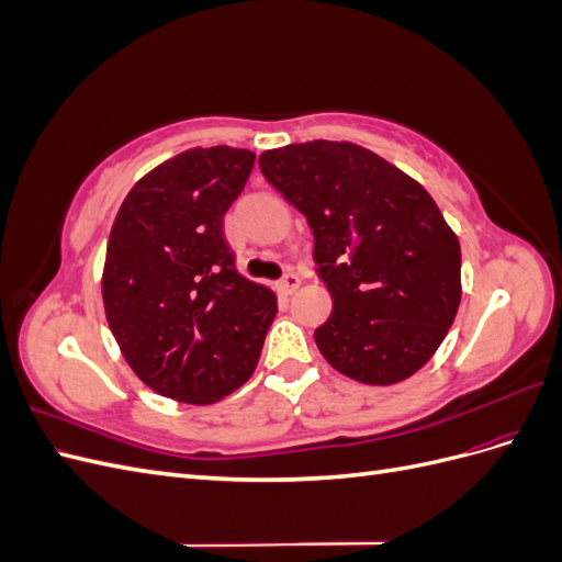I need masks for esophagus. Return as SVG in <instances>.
Returning a JSON list of instances; mask_svg holds the SVG:
<instances>
[{"label":"esophagus","instance_id":"1","mask_svg":"<svg viewBox=\"0 0 562 562\" xmlns=\"http://www.w3.org/2000/svg\"><path fill=\"white\" fill-rule=\"evenodd\" d=\"M300 283H302V279L297 277V274H285L279 283H277V291L281 293V295H293L297 288H300Z\"/></svg>","mask_w":562,"mask_h":562}]
</instances>
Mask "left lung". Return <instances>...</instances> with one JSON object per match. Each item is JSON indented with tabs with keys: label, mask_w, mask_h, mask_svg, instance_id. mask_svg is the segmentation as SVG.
<instances>
[{
	"label": "left lung",
	"mask_w": 562,
	"mask_h": 562,
	"mask_svg": "<svg viewBox=\"0 0 562 562\" xmlns=\"http://www.w3.org/2000/svg\"><path fill=\"white\" fill-rule=\"evenodd\" d=\"M262 176L307 217L333 314L316 347L363 384H396L443 342L462 300V250L424 187L375 151L312 140L267 149Z\"/></svg>",
	"instance_id": "left-lung-1"
}]
</instances>
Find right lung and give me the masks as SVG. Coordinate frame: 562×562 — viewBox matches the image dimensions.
Returning <instances> with one entry per match:
<instances>
[{
	"instance_id": "1",
	"label": "right lung",
	"mask_w": 562,
	"mask_h": 562,
	"mask_svg": "<svg viewBox=\"0 0 562 562\" xmlns=\"http://www.w3.org/2000/svg\"><path fill=\"white\" fill-rule=\"evenodd\" d=\"M252 164L248 149H187L133 184L110 232V330L135 375L180 403L239 389L277 316V295L236 271L223 234Z\"/></svg>"
}]
</instances>
